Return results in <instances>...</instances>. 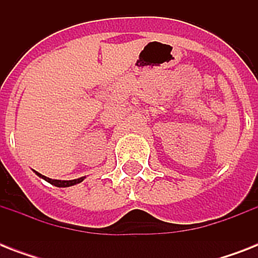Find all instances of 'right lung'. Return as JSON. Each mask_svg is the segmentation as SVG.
<instances>
[{"label":"right lung","instance_id":"add662e5","mask_svg":"<svg viewBox=\"0 0 258 258\" xmlns=\"http://www.w3.org/2000/svg\"><path fill=\"white\" fill-rule=\"evenodd\" d=\"M34 172H36V174H37L40 178L45 179L46 182H49L50 184H53V186H56V187H70V186H74V184L80 183V182H83V180L86 179V176H80V178H78V179H71V180L52 179V178H48V176L42 175V174H40V172H37V171H34Z\"/></svg>","mask_w":258,"mask_h":258}]
</instances>
